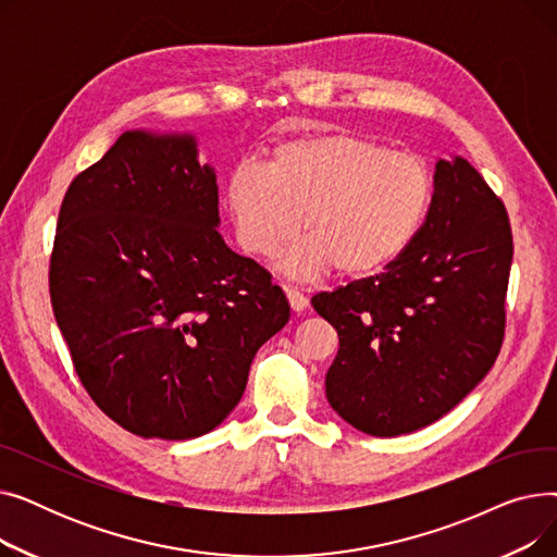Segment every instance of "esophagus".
Masks as SVG:
<instances>
[{"label":"esophagus","instance_id":"esophagus-1","mask_svg":"<svg viewBox=\"0 0 557 557\" xmlns=\"http://www.w3.org/2000/svg\"><path fill=\"white\" fill-rule=\"evenodd\" d=\"M284 294H286V298H288L290 309H294L296 313H302V311L309 307L307 296H305V294H300L298 288H294V286H284Z\"/></svg>","mask_w":557,"mask_h":557}]
</instances>
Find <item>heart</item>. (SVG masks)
<instances>
[{
  "label": "heart",
  "mask_w": 557,
  "mask_h": 557,
  "mask_svg": "<svg viewBox=\"0 0 557 557\" xmlns=\"http://www.w3.org/2000/svg\"><path fill=\"white\" fill-rule=\"evenodd\" d=\"M433 200L429 164L374 139L325 131L282 141L267 171L237 169L225 208L250 255L282 259L294 280L370 277L388 269L422 230Z\"/></svg>",
  "instance_id": "heart-1"
}]
</instances>
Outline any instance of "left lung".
<instances>
[{"mask_svg":"<svg viewBox=\"0 0 557 557\" xmlns=\"http://www.w3.org/2000/svg\"><path fill=\"white\" fill-rule=\"evenodd\" d=\"M512 232L504 202L460 156L437 160L413 244L376 277L311 298L338 332L325 393L355 429L395 437L447 416L502 349Z\"/></svg>","mask_w":557,"mask_h":557,"instance_id":"1","label":"left lung"}]
</instances>
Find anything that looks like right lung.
Here are the masks:
<instances>
[{"mask_svg":"<svg viewBox=\"0 0 557 557\" xmlns=\"http://www.w3.org/2000/svg\"><path fill=\"white\" fill-rule=\"evenodd\" d=\"M216 169L194 133L133 128L72 181L49 290L76 374L126 431L191 441L239 404L257 349L290 318L219 232Z\"/></svg>","mask_w":557,"mask_h":557,"instance_id":"add662e5","label":"right lung"}]
</instances>
